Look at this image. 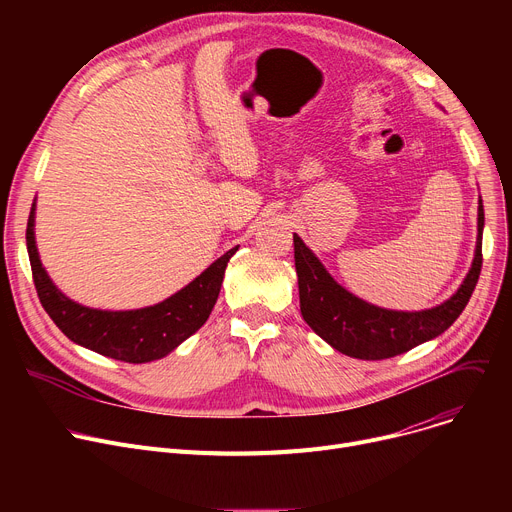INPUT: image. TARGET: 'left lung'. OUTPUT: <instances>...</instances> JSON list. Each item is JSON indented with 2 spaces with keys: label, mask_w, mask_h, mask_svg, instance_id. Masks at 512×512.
I'll use <instances>...</instances> for the list:
<instances>
[{
  "label": "left lung",
  "mask_w": 512,
  "mask_h": 512,
  "mask_svg": "<svg viewBox=\"0 0 512 512\" xmlns=\"http://www.w3.org/2000/svg\"><path fill=\"white\" fill-rule=\"evenodd\" d=\"M483 205L477 207V245L471 270L448 301L425 311H392L361 301L342 288L311 249L294 234V267L299 276L301 315L309 328L342 355L380 361L411 351L446 332L467 307L481 272Z\"/></svg>",
  "instance_id": "8db88e82"
}]
</instances>
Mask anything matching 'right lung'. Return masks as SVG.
I'll return each instance as SVG.
<instances>
[{"mask_svg":"<svg viewBox=\"0 0 512 512\" xmlns=\"http://www.w3.org/2000/svg\"><path fill=\"white\" fill-rule=\"evenodd\" d=\"M33 282L47 315L72 342L103 357L124 363H149L170 355L193 336L211 313L222 288L224 272L238 247L230 249L191 284L153 307L134 311H101L74 303L53 284L41 265L35 245V203L26 226Z\"/></svg>","mask_w":512,"mask_h":512,"instance_id":"obj_1","label":"right lung"}]
</instances>
